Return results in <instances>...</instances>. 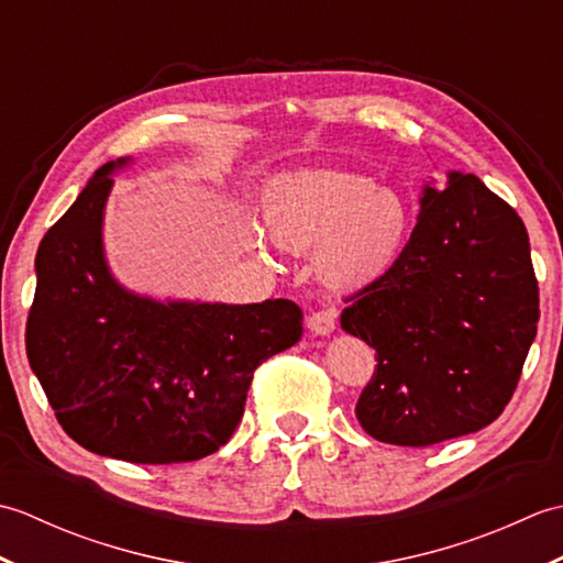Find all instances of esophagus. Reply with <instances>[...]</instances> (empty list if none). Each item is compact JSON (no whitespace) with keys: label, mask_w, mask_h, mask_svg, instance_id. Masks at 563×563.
<instances>
[{"label":"esophagus","mask_w":563,"mask_h":563,"mask_svg":"<svg viewBox=\"0 0 563 563\" xmlns=\"http://www.w3.org/2000/svg\"><path fill=\"white\" fill-rule=\"evenodd\" d=\"M307 327L314 336H329V333L336 329V312H333V309H319V312L309 314Z\"/></svg>","instance_id":"34e87169"}]
</instances>
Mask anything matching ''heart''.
Here are the masks:
<instances>
[{
	"label": "heart",
	"instance_id": "obj_1",
	"mask_svg": "<svg viewBox=\"0 0 563 563\" xmlns=\"http://www.w3.org/2000/svg\"><path fill=\"white\" fill-rule=\"evenodd\" d=\"M271 236L285 249L314 246L317 278L351 292L385 278L413 232L411 200L373 176L317 169L273 178L263 194Z\"/></svg>",
	"mask_w": 563,
	"mask_h": 563
}]
</instances>
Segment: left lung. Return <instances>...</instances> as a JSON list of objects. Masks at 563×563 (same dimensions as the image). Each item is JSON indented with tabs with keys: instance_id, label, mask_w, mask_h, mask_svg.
<instances>
[{
	"instance_id": "left-lung-1",
	"label": "left lung",
	"mask_w": 563,
	"mask_h": 563,
	"mask_svg": "<svg viewBox=\"0 0 563 563\" xmlns=\"http://www.w3.org/2000/svg\"><path fill=\"white\" fill-rule=\"evenodd\" d=\"M540 290L518 212L474 174L423 186L401 261L351 297L341 329L377 353L355 416L367 435L426 448L504 413L537 336Z\"/></svg>"
}]
</instances>
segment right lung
<instances>
[{
  "instance_id": "add662e5",
  "label": "right lung",
  "mask_w": 563,
  "mask_h": 563,
  "mask_svg": "<svg viewBox=\"0 0 563 563\" xmlns=\"http://www.w3.org/2000/svg\"><path fill=\"white\" fill-rule=\"evenodd\" d=\"M103 164L35 254L31 369L65 433L135 464L194 462L242 421L254 369L302 339V309L154 300L123 288L103 251L113 174Z\"/></svg>"
}]
</instances>
